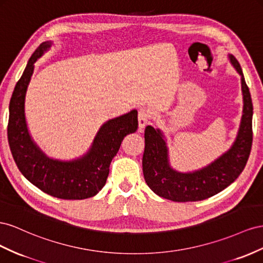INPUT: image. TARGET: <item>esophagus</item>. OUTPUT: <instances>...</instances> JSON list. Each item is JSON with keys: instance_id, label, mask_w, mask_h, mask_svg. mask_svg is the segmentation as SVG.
Returning <instances> with one entry per match:
<instances>
[{"instance_id": "34e87169", "label": "esophagus", "mask_w": 263, "mask_h": 263, "mask_svg": "<svg viewBox=\"0 0 263 263\" xmlns=\"http://www.w3.org/2000/svg\"><path fill=\"white\" fill-rule=\"evenodd\" d=\"M149 117H151V111H149V109H148V108H146V107L140 108V110H139V115H138V118H139V127H140V130L143 129V127L147 124L148 120H149Z\"/></svg>"}]
</instances>
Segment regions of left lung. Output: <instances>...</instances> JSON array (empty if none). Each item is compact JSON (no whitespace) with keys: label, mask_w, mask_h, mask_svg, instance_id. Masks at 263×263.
<instances>
[{"label":"left lung","mask_w":263,"mask_h":263,"mask_svg":"<svg viewBox=\"0 0 263 263\" xmlns=\"http://www.w3.org/2000/svg\"><path fill=\"white\" fill-rule=\"evenodd\" d=\"M229 59L241 76L243 110L237 138L226 153L198 171L181 173L171 167L168 149L161 130L151 125L145 127V147L142 159L143 174L149 189L163 198L173 201L209 198L234 183L246 166L252 145L253 107L241 67L232 55H229Z\"/></svg>","instance_id":"obj_1"}]
</instances>
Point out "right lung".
Returning a JSON list of instances; mask_svg holds the SVG:
<instances>
[{
  "label": "right lung",
  "instance_id": "add662e5",
  "mask_svg": "<svg viewBox=\"0 0 263 263\" xmlns=\"http://www.w3.org/2000/svg\"><path fill=\"white\" fill-rule=\"evenodd\" d=\"M50 46L51 42L40 45L14 88L10 101L7 138L18 170L33 185L57 198L85 199L98 194L106 184L110 163L121 142L126 134L138 129V111L132 110L104 123L91 147L82 157L67 162L49 159L29 136L25 119V96L35 62Z\"/></svg>",
  "mask_w": 263,
  "mask_h": 263
}]
</instances>
